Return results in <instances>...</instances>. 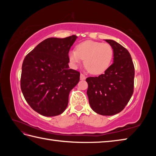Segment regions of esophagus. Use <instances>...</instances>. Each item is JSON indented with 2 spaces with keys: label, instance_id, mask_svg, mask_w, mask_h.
I'll return each instance as SVG.
<instances>
[{
  "label": "esophagus",
  "instance_id": "esophagus-1",
  "mask_svg": "<svg viewBox=\"0 0 156 156\" xmlns=\"http://www.w3.org/2000/svg\"><path fill=\"white\" fill-rule=\"evenodd\" d=\"M80 80H85V79H86V76H84V75H83V73H81L80 76Z\"/></svg>",
  "mask_w": 156,
  "mask_h": 156
}]
</instances>
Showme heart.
<instances>
[{"instance_id":"1","label":"heart","mask_w":156,"mask_h":156,"mask_svg":"<svg viewBox=\"0 0 156 156\" xmlns=\"http://www.w3.org/2000/svg\"><path fill=\"white\" fill-rule=\"evenodd\" d=\"M113 55V49L110 44L86 41L78 44L76 51H69V58L74 67L84 59V66L88 72L98 75L105 72L109 68Z\"/></svg>"}]
</instances>
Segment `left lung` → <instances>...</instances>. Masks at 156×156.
Returning a JSON list of instances; mask_svg holds the SVG:
<instances>
[{"label":"left lung","instance_id":"left-lung-1","mask_svg":"<svg viewBox=\"0 0 156 156\" xmlns=\"http://www.w3.org/2000/svg\"><path fill=\"white\" fill-rule=\"evenodd\" d=\"M105 41L113 49V64L104 74L86 79L88 83L87 94L95 112L113 115L122 111L132 96L135 71L127 49L115 41Z\"/></svg>","mask_w":156,"mask_h":156}]
</instances>
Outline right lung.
<instances>
[{
    "label": "right lung",
    "mask_w": 156,
    "mask_h": 156,
    "mask_svg": "<svg viewBox=\"0 0 156 156\" xmlns=\"http://www.w3.org/2000/svg\"><path fill=\"white\" fill-rule=\"evenodd\" d=\"M77 38H47L23 60L21 91L30 106L42 115L51 117L64 112L69 92L78 83L80 73L68 65L69 51Z\"/></svg>",
    "instance_id": "1"
}]
</instances>
